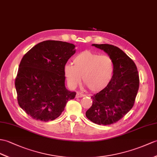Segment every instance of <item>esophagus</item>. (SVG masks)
<instances>
[{
    "label": "esophagus",
    "mask_w": 157,
    "mask_h": 157,
    "mask_svg": "<svg viewBox=\"0 0 157 157\" xmlns=\"http://www.w3.org/2000/svg\"><path fill=\"white\" fill-rule=\"evenodd\" d=\"M84 96H86V95H84V94H83L79 93V92H78L77 94H76V98H82V97H84Z\"/></svg>",
    "instance_id": "34e87169"
}]
</instances>
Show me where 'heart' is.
I'll return each mask as SVG.
<instances>
[{
    "label": "heart",
    "mask_w": 157,
    "mask_h": 157,
    "mask_svg": "<svg viewBox=\"0 0 157 157\" xmlns=\"http://www.w3.org/2000/svg\"><path fill=\"white\" fill-rule=\"evenodd\" d=\"M72 65L65 66V74L70 86H77L80 79L92 92H98L110 83L114 73V64L108 56L86 50L76 56Z\"/></svg>",
    "instance_id": "obj_1"
}]
</instances>
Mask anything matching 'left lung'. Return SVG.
Listing matches in <instances>:
<instances>
[{
	"label": "left lung",
	"mask_w": 157,
	"mask_h": 157,
	"mask_svg": "<svg viewBox=\"0 0 157 157\" xmlns=\"http://www.w3.org/2000/svg\"><path fill=\"white\" fill-rule=\"evenodd\" d=\"M92 45L108 54L114 64V73L108 86L91 97L92 105L86 116L97 124L110 125L133 107L139 88V75L132 59L118 47L109 44Z\"/></svg>",
	"instance_id": "obj_1"
}]
</instances>
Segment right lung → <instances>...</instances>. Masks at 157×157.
I'll list each match as a JSON object with an SVG mask.
<instances>
[{"instance_id":"1","label":"right lung","mask_w":157,"mask_h":157,"mask_svg":"<svg viewBox=\"0 0 157 157\" xmlns=\"http://www.w3.org/2000/svg\"><path fill=\"white\" fill-rule=\"evenodd\" d=\"M75 52L70 43L48 40L38 43L22 58L15 78L19 106L32 118L53 120L76 93L65 86V65Z\"/></svg>"}]
</instances>
